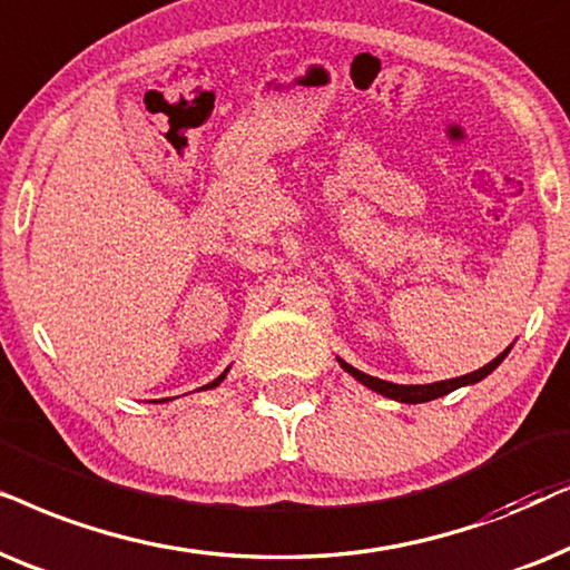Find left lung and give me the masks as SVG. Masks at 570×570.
<instances>
[{
    "instance_id": "left-lung-1",
    "label": "left lung",
    "mask_w": 570,
    "mask_h": 570,
    "mask_svg": "<svg viewBox=\"0 0 570 570\" xmlns=\"http://www.w3.org/2000/svg\"><path fill=\"white\" fill-rule=\"evenodd\" d=\"M511 348H513V344L508 346V348H503V352H500L492 362L484 364V367L474 370V373L461 375V377H451V381L424 383V385H399V383H391V381H381V377H373V375L362 373V370L352 367V364L341 360V356H336V360H338L341 370H344V373L352 375L354 381H360L362 385H367L370 391L381 393V396H385V399L401 401V404H424V401L440 399V396H445V393H451V391H456V389H464V385H474V383L484 381V377H488V375L492 373V370H495L498 364L505 360V356H508V352H511Z\"/></svg>"
}]
</instances>
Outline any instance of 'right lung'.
I'll list each match as a JSON object with an SVG mask.
<instances>
[{"mask_svg":"<svg viewBox=\"0 0 570 570\" xmlns=\"http://www.w3.org/2000/svg\"><path fill=\"white\" fill-rule=\"evenodd\" d=\"M226 373H229V367H226V370H224V373L216 377V381H210L208 385H203V389H197V391H208V389H216V385H222V383H224V377H226Z\"/></svg>","mask_w":570,"mask_h":570,"instance_id":"obj_1","label":"right lung"}]
</instances>
